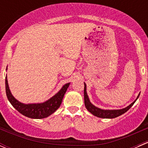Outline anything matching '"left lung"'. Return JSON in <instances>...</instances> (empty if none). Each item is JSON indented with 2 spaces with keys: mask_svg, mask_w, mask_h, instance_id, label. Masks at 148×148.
Instances as JSON below:
<instances>
[{
  "mask_svg": "<svg viewBox=\"0 0 148 148\" xmlns=\"http://www.w3.org/2000/svg\"><path fill=\"white\" fill-rule=\"evenodd\" d=\"M84 84V104L85 107H86V110L89 112L90 113H92L93 115L96 116L97 117H100V118H106V119H112L115 118V117H119V116L122 115L124 113L126 112L128 110L132 107V106L133 105L134 103L136 102L137 99H138L139 96H140V94L138 95V96L137 97L136 99L133 102L131 103L129 106H127V107L123 109H120V110H102V109L99 108V107H96V106L94 105L93 104H92V102H90L89 99V97H88L87 93H86V84Z\"/></svg>",
  "mask_w": 148,
  "mask_h": 148,
  "instance_id": "1",
  "label": "left lung"
}]
</instances>
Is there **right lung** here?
Returning <instances> with one entry per match:
<instances>
[{"mask_svg": "<svg viewBox=\"0 0 148 148\" xmlns=\"http://www.w3.org/2000/svg\"><path fill=\"white\" fill-rule=\"evenodd\" d=\"M69 84L70 83L65 84L56 95H53L52 97L46 100V102L42 103L24 104V103L19 102L13 96L10 92L9 86H8L7 74L5 76V92H6V96L8 101L21 114L32 119L46 118L56 112L60 107L62 99Z\"/></svg>", "mask_w": 148, "mask_h": 148, "instance_id": "1", "label": "right lung"}]
</instances>
